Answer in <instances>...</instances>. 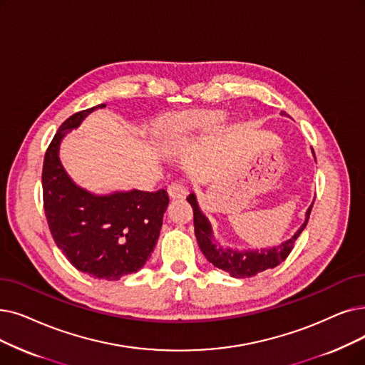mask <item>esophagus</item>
<instances>
[{
	"instance_id": "34e87169",
	"label": "esophagus",
	"mask_w": 365,
	"mask_h": 365,
	"mask_svg": "<svg viewBox=\"0 0 365 365\" xmlns=\"http://www.w3.org/2000/svg\"><path fill=\"white\" fill-rule=\"evenodd\" d=\"M167 191H168L170 198H173V200H182V198H185L186 194H187L186 186H185L183 182H180V180L171 182V183L168 185Z\"/></svg>"
}]
</instances>
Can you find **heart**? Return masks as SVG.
Wrapping results in <instances>:
<instances>
[{"label": "heart", "instance_id": "obj_1", "mask_svg": "<svg viewBox=\"0 0 365 365\" xmlns=\"http://www.w3.org/2000/svg\"><path fill=\"white\" fill-rule=\"evenodd\" d=\"M225 115L210 110L187 112L167 118L161 125V138L168 148H178L192 137L209 133L224 122Z\"/></svg>", "mask_w": 365, "mask_h": 365}]
</instances>
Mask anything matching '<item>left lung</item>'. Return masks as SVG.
<instances>
[{
	"instance_id": "8db88e82",
	"label": "left lung",
	"mask_w": 365,
	"mask_h": 365,
	"mask_svg": "<svg viewBox=\"0 0 365 365\" xmlns=\"http://www.w3.org/2000/svg\"><path fill=\"white\" fill-rule=\"evenodd\" d=\"M186 200L189 204L192 205L195 237H197V242L200 245L201 252L204 253V257L207 258V261L212 262L215 267L220 268V270L230 273L232 277H240V279L252 277L261 272L268 270V268H274L280 262L287 259L291 250L294 249V243L298 239V235L306 228L309 217H310L312 207H313V204H312L306 213L304 224L301 225V228L294 234L292 239L287 240L277 247L262 249L261 252H258V250L257 252H249V250L239 252V250L222 249L220 246H216L212 240V228H210L209 220L205 219V216L200 212L195 195L191 194Z\"/></svg>"
}]
</instances>
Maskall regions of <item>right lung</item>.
<instances>
[{"instance_id": "1", "label": "right lung", "mask_w": 365, "mask_h": 365, "mask_svg": "<svg viewBox=\"0 0 365 365\" xmlns=\"http://www.w3.org/2000/svg\"><path fill=\"white\" fill-rule=\"evenodd\" d=\"M103 107L77 112L59 126L44 155L43 207L56 246L73 267L95 279L119 280L150 258L168 195L164 189L93 195L68 178L58 156L61 140Z\"/></svg>"}]
</instances>
